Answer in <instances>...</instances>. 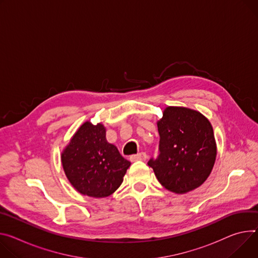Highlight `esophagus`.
<instances>
[{
    "label": "esophagus",
    "mask_w": 258,
    "mask_h": 258,
    "mask_svg": "<svg viewBox=\"0 0 258 258\" xmlns=\"http://www.w3.org/2000/svg\"><path fill=\"white\" fill-rule=\"evenodd\" d=\"M131 161H138V160H146L147 159V154L145 152H140L138 154L132 155L130 157Z\"/></svg>",
    "instance_id": "1"
}]
</instances>
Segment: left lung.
Wrapping results in <instances>:
<instances>
[{"label":"left lung","mask_w":258,"mask_h":258,"mask_svg":"<svg viewBox=\"0 0 258 258\" xmlns=\"http://www.w3.org/2000/svg\"><path fill=\"white\" fill-rule=\"evenodd\" d=\"M159 155L150 159L159 183L183 195L200 187L212 172L217 155L213 127L201 112L186 107H167L157 121Z\"/></svg>","instance_id":"left-lung-1"}]
</instances>
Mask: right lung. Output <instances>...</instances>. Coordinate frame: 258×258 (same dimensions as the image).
<instances>
[{
  "label": "right lung",
  "instance_id": "1",
  "mask_svg": "<svg viewBox=\"0 0 258 258\" xmlns=\"http://www.w3.org/2000/svg\"><path fill=\"white\" fill-rule=\"evenodd\" d=\"M63 172L74 188L90 198H107L121 185L131 162L106 139L103 123L85 121L60 155Z\"/></svg>",
  "mask_w": 258,
  "mask_h": 258
}]
</instances>
